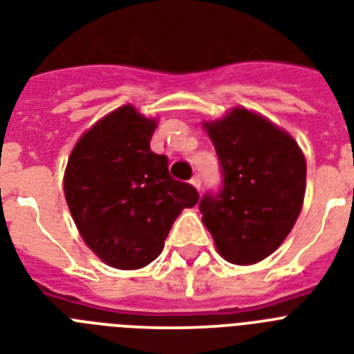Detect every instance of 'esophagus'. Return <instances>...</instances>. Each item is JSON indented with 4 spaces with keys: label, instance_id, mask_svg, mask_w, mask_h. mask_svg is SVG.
Instances as JSON below:
<instances>
[{
    "label": "esophagus",
    "instance_id": "obj_1",
    "mask_svg": "<svg viewBox=\"0 0 354 354\" xmlns=\"http://www.w3.org/2000/svg\"><path fill=\"white\" fill-rule=\"evenodd\" d=\"M191 183H192V187H196L198 191H200V187H202V178L198 176H192V180H191Z\"/></svg>",
    "mask_w": 354,
    "mask_h": 354
}]
</instances>
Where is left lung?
Wrapping results in <instances>:
<instances>
[{
  "label": "left lung",
  "instance_id": "obj_1",
  "mask_svg": "<svg viewBox=\"0 0 354 354\" xmlns=\"http://www.w3.org/2000/svg\"><path fill=\"white\" fill-rule=\"evenodd\" d=\"M222 167V189L200 200L218 252L251 266L291 232L306 194V158L286 131L247 109L203 123Z\"/></svg>",
  "mask_w": 354,
  "mask_h": 354
}]
</instances>
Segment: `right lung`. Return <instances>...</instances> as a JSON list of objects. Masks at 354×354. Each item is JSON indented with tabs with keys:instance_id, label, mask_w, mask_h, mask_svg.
I'll return each mask as SVG.
<instances>
[{
	"instance_id": "add662e5",
	"label": "right lung",
	"mask_w": 354,
	"mask_h": 354,
	"mask_svg": "<svg viewBox=\"0 0 354 354\" xmlns=\"http://www.w3.org/2000/svg\"><path fill=\"white\" fill-rule=\"evenodd\" d=\"M154 129L156 120L123 105L88 129L68 158L63 187L74 223L116 269L151 263L178 214L200 198L169 174L167 156L151 151Z\"/></svg>"
}]
</instances>
